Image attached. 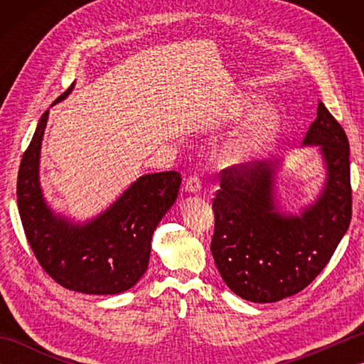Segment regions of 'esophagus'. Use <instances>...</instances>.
I'll return each instance as SVG.
<instances>
[{
    "mask_svg": "<svg viewBox=\"0 0 364 364\" xmlns=\"http://www.w3.org/2000/svg\"><path fill=\"white\" fill-rule=\"evenodd\" d=\"M184 189L189 194H198L200 189H202V180L197 175H191L186 180V184H184Z\"/></svg>",
    "mask_w": 364,
    "mask_h": 364,
    "instance_id": "esophagus-1",
    "label": "esophagus"
}]
</instances>
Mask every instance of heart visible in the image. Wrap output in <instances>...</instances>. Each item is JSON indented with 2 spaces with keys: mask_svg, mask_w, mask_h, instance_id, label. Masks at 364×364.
<instances>
[{
  "mask_svg": "<svg viewBox=\"0 0 364 364\" xmlns=\"http://www.w3.org/2000/svg\"><path fill=\"white\" fill-rule=\"evenodd\" d=\"M223 120L237 122L250 115L249 125L231 141L222 151V161L227 164H242L253 159H259L274 149L282 131L280 114L274 106H261L250 112L244 98H236L220 112Z\"/></svg>",
  "mask_w": 364,
  "mask_h": 364,
  "instance_id": "b5f03b06",
  "label": "heart"
}]
</instances>
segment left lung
<instances>
[{"mask_svg": "<svg viewBox=\"0 0 364 364\" xmlns=\"http://www.w3.org/2000/svg\"><path fill=\"white\" fill-rule=\"evenodd\" d=\"M301 145L319 146L326 181L300 214L283 211L275 198L282 159L222 170L213 200L215 266L236 296L255 304H272L306 288L349 228V141L322 102Z\"/></svg>", "mask_w": 364, "mask_h": 364, "instance_id": "left-lung-1", "label": "left lung"}]
</instances>
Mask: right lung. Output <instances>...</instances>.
Wrapping results in <instances>:
<instances>
[{
  "label": "right lung",
  "mask_w": 364,
  "mask_h": 364,
  "mask_svg": "<svg viewBox=\"0 0 364 364\" xmlns=\"http://www.w3.org/2000/svg\"><path fill=\"white\" fill-rule=\"evenodd\" d=\"M48 115L46 109L38 120L18 170L17 203L28 242L45 272L64 288L94 296L125 292L149 267L153 231L175 203L181 176L178 172L139 176L109 208L86 222L54 213L38 175Z\"/></svg>",
  "instance_id": "add662e5"
}]
</instances>
